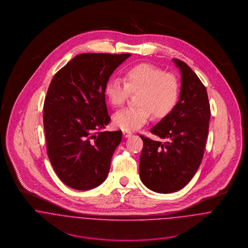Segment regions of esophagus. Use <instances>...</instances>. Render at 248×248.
I'll list each match as a JSON object with an SVG mask.
<instances>
[{"mask_svg": "<svg viewBox=\"0 0 248 248\" xmlns=\"http://www.w3.org/2000/svg\"><path fill=\"white\" fill-rule=\"evenodd\" d=\"M123 137L125 138V139H127V138H130L131 136H132V133L131 132H128V131H123Z\"/></svg>", "mask_w": 248, "mask_h": 248, "instance_id": "1", "label": "esophagus"}]
</instances>
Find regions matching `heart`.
Segmentation results:
<instances>
[{
	"mask_svg": "<svg viewBox=\"0 0 248 248\" xmlns=\"http://www.w3.org/2000/svg\"><path fill=\"white\" fill-rule=\"evenodd\" d=\"M177 76L150 64L134 66L125 72L124 80L113 77L106 84L105 93L111 106H123L130 93H138L136 105L116 112L113 116L115 127L132 132L144 126L151 113L160 119L176 107L179 97Z\"/></svg>",
	"mask_w": 248,
	"mask_h": 248,
	"instance_id": "b5f03b06",
	"label": "heart"
}]
</instances>
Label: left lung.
Listing matches in <instances>:
<instances>
[{"label":"left lung","instance_id":"1","mask_svg":"<svg viewBox=\"0 0 248 248\" xmlns=\"http://www.w3.org/2000/svg\"><path fill=\"white\" fill-rule=\"evenodd\" d=\"M181 74L179 100L151 130L161 140L140 136V176L150 190L168 194L182 189L197 173L205 149L211 116L208 95L198 75L173 59Z\"/></svg>","mask_w":248,"mask_h":248}]
</instances>
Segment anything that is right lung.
I'll use <instances>...</instances> for the list:
<instances>
[{
	"label": "right lung",
	"mask_w": 248,
	"mask_h": 248,
	"mask_svg": "<svg viewBox=\"0 0 248 248\" xmlns=\"http://www.w3.org/2000/svg\"><path fill=\"white\" fill-rule=\"evenodd\" d=\"M131 54L82 53L52 78L44 103L49 161L59 178L75 190H90L107 178L122 132H102L110 121L107 82Z\"/></svg>",
	"instance_id": "obj_1"
}]
</instances>
